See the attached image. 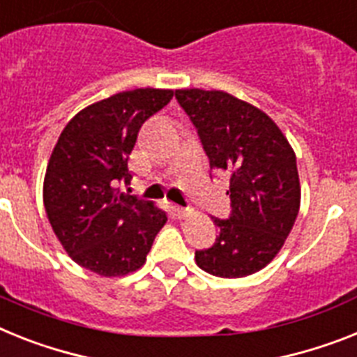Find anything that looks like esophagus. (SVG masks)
Returning <instances> with one entry per match:
<instances>
[{"mask_svg":"<svg viewBox=\"0 0 357 357\" xmlns=\"http://www.w3.org/2000/svg\"><path fill=\"white\" fill-rule=\"evenodd\" d=\"M172 212L176 218H179V220H183V218H188V215H190V211H187V208H181V206H172Z\"/></svg>","mask_w":357,"mask_h":357,"instance_id":"esophagus-1","label":"esophagus"}]
</instances>
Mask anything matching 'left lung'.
I'll use <instances>...</instances> for the list:
<instances>
[{"mask_svg": "<svg viewBox=\"0 0 357 357\" xmlns=\"http://www.w3.org/2000/svg\"><path fill=\"white\" fill-rule=\"evenodd\" d=\"M176 98L196 125L211 169L230 176L232 214L212 218L220 236L196 250L197 266L218 278L256 274L278 256L298 218L294 149L268 114L229 92L178 89Z\"/></svg>", "mask_w": 357, "mask_h": 357, "instance_id": "obj_1", "label": "left lung"}]
</instances>
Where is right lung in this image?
Here are the masks:
<instances>
[{"label":"right lung","mask_w":357,"mask_h":357,"mask_svg":"<svg viewBox=\"0 0 357 357\" xmlns=\"http://www.w3.org/2000/svg\"><path fill=\"white\" fill-rule=\"evenodd\" d=\"M170 89H134L96 101L59 134L43 179V205L72 261L101 278L142 268L167 214L125 196L128 155L143 123L172 100Z\"/></svg>","instance_id":"obj_1"}]
</instances>
